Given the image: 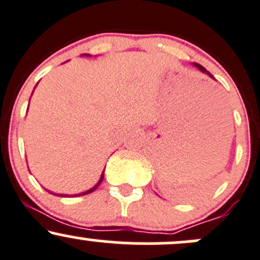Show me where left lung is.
I'll use <instances>...</instances> for the list:
<instances>
[{"label": "left lung", "instance_id": "1", "mask_svg": "<svg viewBox=\"0 0 260 260\" xmlns=\"http://www.w3.org/2000/svg\"><path fill=\"white\" fill-rule=\"evenodd\" d=\"M192 65H194V66H195V68H198V69H199V70H200V71H202V72H204V74L209 75V76H210V77H213V75H211V74H210V72H208L207 70H205V68H203V66H202V65H199V63H197V62H194V63H192ZM213 79H214V77H213Z\"/></svg>", "mask_w": 260, "mask_h": 260}]
</instances>
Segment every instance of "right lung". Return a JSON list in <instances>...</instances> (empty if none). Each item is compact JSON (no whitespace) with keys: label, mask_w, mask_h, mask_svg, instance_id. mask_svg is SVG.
<instances>
[{"label":"right lung","mask_w":260,"mask_h":260,"mask_svg":"<svg viewBox=\"0 0 260 260\" xmlns=\"http://www.w3.org/2000/svg\"><path fill=\"white\" fill-rule=\"evenodd\" d=\"M84 56H90L89 53H84ZM103 179H104V171H103V174H101V176H100V179H99V181L98 183L95 184V185L92 186V188L91 189H89V190H86V191H82V192H79V194H74V195H68V194H57V192H53V191H50V190H47V191L50 192V194H52V195H56V197H63V198H66V197H81V195H86V194H90V192H92L93 190H96L98 189V186L100 185L101 184V181H103Z\"/></svg>","instance_id":"add662e5"}]
</instances>
